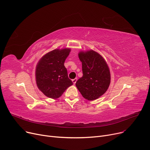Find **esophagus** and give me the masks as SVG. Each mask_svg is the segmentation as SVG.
I'll return each instance as SVG.
<instances>
[{"label": "esophagus", "mask_w": 150, "mask_h": 150, "mask_svg": "<svg viewBox=\"0 0 150 150\" xmlns=\"http://www.w3.org/2000/svg\"><path fill=\"white\" fill-rule=\"evenodd\" d=\"M76 81H77V78H75V79H74V80H72V82H73V83L75 84V83H76Z\"/></svg>", "instance_id": "esophagus-1"}]
</instances>
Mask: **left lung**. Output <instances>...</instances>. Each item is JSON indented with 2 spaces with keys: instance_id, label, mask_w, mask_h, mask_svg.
<instances>
[{
  "instance_id": "left-lung-1",
  "label": "left lung",
  "mask_w": 150,
  "mask_h": 150,
  "mask_svg": "<svg viewBox=\"0 0 150 150\" xmlns=\"http://www.w3.org/2000/svg\"><path fill=\"white\" fill-rule=\"evenodd\" d=\"M78 57L83 75L75 85L85 99L96 100L106 92L111 83L109 67L103 57L93 50L81 51Z\"/></svg>"
}]
</instances>
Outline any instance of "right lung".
Masks as SVG:
<instances>
[{
  "mask_svg": "<svg viewBox=\"0 0 150 150\" xmlns=\"http://www.w3.org/2000/svg\"><path fill=\"white\" fill-rule=\"evenodd\" d=\"M70 50L69 48L54 49L38 61L35 71L36 84L46 97L57 99L73 84L64 66Z\"/></svg>",
  "mask_w": 150,
  "mask_h": 150,
  "instance_id": "right-lung-1",
  "label": "right lung"
}]
</instances>
